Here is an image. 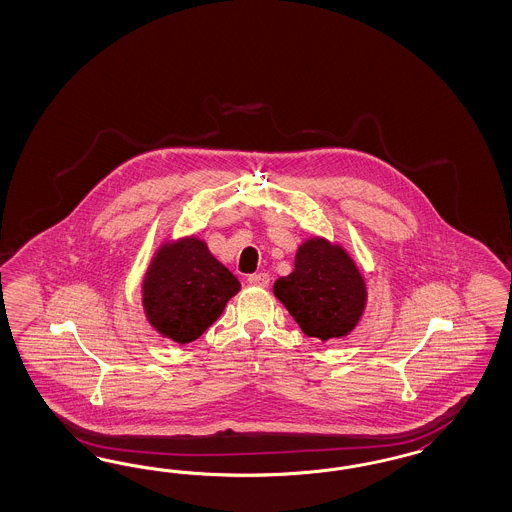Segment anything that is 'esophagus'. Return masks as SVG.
<instances>
[{
	"label": "esophagus",
	"mask_w": 512,
	"mask_h": 512,
	"mask_svg": "<svg viewBox=\"0 0 512 512\" xmlns=\"http://www.w3.org/2000/svg\"><path fill=\"white\" fill-rule=\"evenodd\" d=\"M247 281L250 286L267 288L269 286V275L267 273H254V275H248Z\"/></svg>",
	"instance_id": "1"
}]
</instances>
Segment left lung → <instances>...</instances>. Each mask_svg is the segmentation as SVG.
<instances>
[{"label":"left lung","instance_id":"1","mask_svg":"<svg viewBox=\"0 0 512 512\" xmlns=\"http://www.w3.org/2000/svg\"><path fill=\"white\" fill-rule=\"evenodd\" d=\"M288 313L309 337L330 341L356 328L365 309V282L352 258L326 239L305 241L294 271L273 286Z\"/></svg>","mask_w":512,"mask_h":512}]
</instances>
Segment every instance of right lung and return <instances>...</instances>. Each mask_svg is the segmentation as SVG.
Returning <instances> with one entry per match:
<instances>
[{
    "label": "right lung",
    "instance_id": "1",
    "mask_svg": "<svg viewBox=\"0 0 512 512\" xmlns=\"http://www.w3.org/2000/svg\"><path fill=\"white\" fill-rule=\"evenodd\" d=\"M241 284L196 237L164 245L143 281L152 328L175 343H192L222 314Z\"/></svg>",
    "mask_w": 512,
    "mask_h": 512
}]
</instances>
